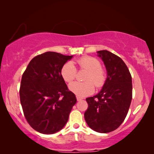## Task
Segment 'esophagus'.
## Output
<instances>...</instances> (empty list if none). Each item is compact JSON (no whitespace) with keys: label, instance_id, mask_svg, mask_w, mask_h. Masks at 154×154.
Instances as JSON below:
<instances>
[{"label":"esophagus","instance_id":"1","mask_svg":"<svg viewBox=\"0 0 154 154\" xmlns=\"http://www.w3.org/2000/svg\"><path fill=\"white\" fill-rule=\"evenodd\" d=\"M76 98H77V101L82 100V99H83V98H82V97H79V96H76Z\"/></svg>","mask_w":154,"mask_h":154}]
</instances>
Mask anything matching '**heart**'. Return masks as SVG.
<instances>
[{
  "mask_svg": "<svg viewBox=\"0 0 154 154\" xmlns=\"http://www.w3.org/2000/svg\"><path fill=\"white\" fill-rule=\"evenodd\" d=\"M80 69L88 71L83 80L85 82H75L69 85L72 92L79 96L90 95L94 92L95 88H101L106 82V72L101 66L100 62L97 58L85 56L77 60ZM77 69L71 62H67L61 69V75L65 82L71 83L77 76Z\"/></svg>",
  "mask_w": 154,
  "mask_h": 154,
  "instance_id": "b5f03b06",
  "label": "heart"
}]
</instances>
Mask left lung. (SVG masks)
<instances>
[{
    "label": "left lung",
    "instance_id": "8db88e82",
    "mask_svg": "<svg viewBox=\"0 0 154 154\" xmlns=\"http://www.w3.org/2000/svg\"><path fill=\"white\" fill-rule=\"evenodd\" d=\"M97 52L105 63L107 78L98 94L86 98L84 117L90 128L107 133L119 128L127 116L132 98V77L119 56L107 50Z\"/></svg>",
    "mask_w": 154,
    "mask_h": 154
}]
</instances>
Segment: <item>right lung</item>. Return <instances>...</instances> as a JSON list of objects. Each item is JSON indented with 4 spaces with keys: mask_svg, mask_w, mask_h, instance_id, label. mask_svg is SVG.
Returning a JSON list of instances; mask_svg holds the SVG:
<instances>
[{
    "mask_svg": "<svg viewBox=\"0 0 154 154\" xmlns=\"http://www.w3.org/2000/svg\"><path fill=\"white\" fill-rule=\"evenodd\" d=\"M72 56L48 51L31 60L22 75L20 103L25 118L34 130L54 134L63 128L77 102L61 75Z\"/></svg>",
    "mask_w": 154,
    "mask_h": 154,
    "instance_id": "obj_1",
    "label": "right lung"
}]
</instances>
